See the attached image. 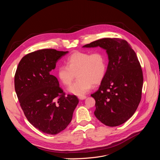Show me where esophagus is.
<instances>
[{"instance_id": "34e87169", "label": "esophagus", "mask_w": 160, "mask_h": 160, "mask_svg": "<svg viewBox=\"0 0 160 160\" xmlns=\"http://www.w3.org/2000/svg\"><path fill=\"white\" fill-rule=\"evenodd\" d=\"M87 98V97L85 96H78V99L80 100H84Z\"/></svg>"}]
</instances>
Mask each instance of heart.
<instances>
[{
  "label": "heart",
  "instance_id": "obj_1",
  "mask_svg": "<svg viewBox=\"0 0 160 160\" xmlns=\"http://www.w3.org/2000/svg\"><path fill=\"white\" fill-rule=\"evenodd\" d=\"M66 65L58 68L57 77L62 85L69 86L77 75L78 80L68 88V91L82 96L88 92L93 84L98 85L104 79L108 59L106 54L102 51L92 54L77 51L67 59Z\"/></svg>",
  "mask_w": 160,
  "mask_h": 160
}]
</instances>
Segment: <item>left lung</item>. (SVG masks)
<instances>
[{"label": "left lung", "mask_w": 160, "mask_h": 160, "mask_svg": "<svg viewBox=\"0 0 160 160\" xmlns=\"http://www.w3.org/2000/svg\"><path fill=\"white\" fill-rule=\"evenodd\" d=\"M106 50L108 65L99 89L91 96L96 101L94 115L109 127L120 125L131 118L141 99L143 74L130 45L122 39L105 38L83 48Z\"/></svg>", "instance_id": "8db88e82"}]
</instances>
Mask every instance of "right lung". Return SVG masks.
Returning <instances> with one entry per match:
<instances>
[{
  "mask_svg": "<svg viewBox=\"0 0 160 160\" xmlns=\"http://www.w3.org/2000/svg\"><path fill=\"white\" fill-rule=\"evenodd\" d=\"M68 51L38 50L25 56L18 66L14 87L29 122L43 133L56 135L71 122L78 99L65 96L51 74L56 62Z\"/></svg>",
  "mask_w": 160,
  "mask_h": 160,
  "instance_id": "obj_1",
  "label": "right lung"
}]
</instances>
